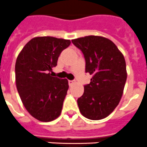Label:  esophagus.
Listing matches in <instances>:
<instances>
[{
	"label": "esophagus",
	"mask_w": 147,
	"mask_h": 147,
	"mask_svg": "<svg viewBox=\"0 0 147 147\" xmlns=\"http://www.w3.org/2000/svg\"><path fill=\"white\" fill-rule=\"evenodd\" d=\"M74 82L73 81V80H68V84H69V86H72L74 85Z\"/></svg>",
	"instance_id": "1"
}]
</instances>
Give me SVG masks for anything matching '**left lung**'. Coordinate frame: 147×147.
Returning a JSON list of instances; mask_svg holds the SVG:
<instances>
[{
	"label": "left lung",
	"mask_w": 147,
	"mask_h": 147,
	"mask_svg": "<svg viewBox=\"0 0 147 147\" xmlns=\"http://www.w3.org/2000/svg\"><path fill=\"white\" fill-rule=\"evenodd\" d=\"M71 42L82 52L85 73L93 76L77 99L80 111L85 118L100 120L117 107L127 80L126 62L117 46L108 39L86 36Z\"/></svg>",
	"instance_id": "obj_1"
}]
</instances>
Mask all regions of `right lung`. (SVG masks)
I'll use <instances>...</instances> for the list:
<instances>
[{"mask_svg": "<svg viewBox=\"0 0 147 147\" xmlns=\"http://www.w3.org/2000/svg\"><path fill=\"white\" fill-rule=\"evenodd\" d=\"M71 41L53 37L32 39L23 47L15 64L17 89L24 107L40 121L54 120L61 113L68 89L66 79L51 76L62 51Z\"/></svg>", "mask_w": 147, "mask_h": 147, "instance_id": "right-lung-1", "label": "right lung"}]
</instances>
